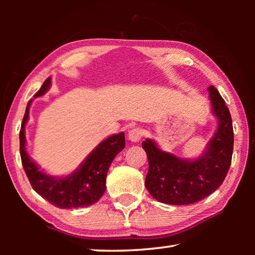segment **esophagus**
I'll return each instance as SVG.
<instances>
[{
    "mask_svg": "<svg viewBox=\"0 0 255 255\" xmlns=\"http://www.w3.org/2000/svg\"><path fill=\"white\" fill-rule=\"evenodd\" d=\"M144 136V130L140 127H135L129 130L128 139L130 141H139Z\"/></svg>",
    "mask_w": 255,
    "mask_h": 255,
    "instance_id": "34e87169",
    "label": "esophagus"
}]
</instances>
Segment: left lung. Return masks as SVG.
Segmentation results:
<instances>
[{"label":"left lung","mask_w":255,"mask_h":255,"mask_svg":"<svg viewBox=\"0 0 255 255\" xmlns=\"http://www.w3.org/2000/svg\"><path fill=\"white\" fill-rule=\"evenodd\" d=\"M208 91L219 125L202 157L187 162L162 152L153 140L143 141L148 158L146 189L163 204L190 205L200 201L221 187L230 170L234 147L232 117L218 90L210 85Z\"/></svg>","instance_id":"left-lung-1"}]
</instances>
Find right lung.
<instances>
[{
	"label": "right lung",
	"mask_w": 255,
	"mask_h": 255,
	"mask_svg": "<svg viewBox=\"0 0 255 255\" xmlns=\"http://www.w3.org/2000/svg\"><path fill=\"white\" fill-rule=\"evenodd\" d=\"M49 85L50 77L44 82L34 97L42 96L48 90ZM31 101L28 102L25 108L19 136L21 162L32 189L51 205L60 209L80 208L96 204L106 191V178L111 162L116 155L125 148V133L120 132L103 140L89 155L75 173L64 179L51 178L38 169L24 148V125L29 118Z\"/></svg>",
	"instance_id": "obj_1"
}]
</instances>
